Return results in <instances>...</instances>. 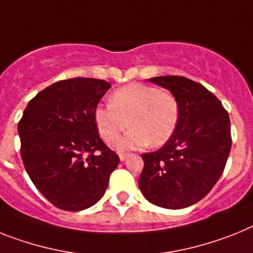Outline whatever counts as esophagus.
Returning a JSON list of instances; mask_svg holds the SVG:
<instances>
[{
  "label": "esophagus",
  "instance_id": "34e87169",
  "mask_svg": "<svg viewBox=\"0 0 253 253\" xmlns=\"http://www.w3.org/2000/svg\"><path fill=\"white\" fill-rule=\"evenodd\" d=\"M119 157H120V160H122V161H124V160H126L129 157V153H120V155H119Z\"/></svg>",
  "mask_w": 253,
  "mask_h": 253
}]
</instances>
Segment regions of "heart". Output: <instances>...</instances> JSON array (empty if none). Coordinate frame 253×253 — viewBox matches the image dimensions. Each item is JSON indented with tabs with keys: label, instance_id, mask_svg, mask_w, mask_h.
Segmentation results:
<instances>
[{
	"label": "heart",
	"instance_id": "1",
	"mask_svg": "<svg viewBox=\"0 0 253 253\" xmlns=\"http://www.w3.org/2000/svg\"><path fill=\"white\" fill-rule=\"evenodd\" d=\"M179 103L168 90L150 84L131 83L114 90L110 105L97 106L94 122L101 137L114 142L124 129L131 126L115 146L131 150L147 146L160 147L169 141L178 128Z\"/></svg>",
	"mask_w": 253,
	"mask_h": 253
}]
</instances>
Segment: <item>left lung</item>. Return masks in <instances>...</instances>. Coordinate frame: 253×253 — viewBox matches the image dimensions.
<instances>
[{
  "label": "left lung",
  "instance_id": "1",
  "mask_svg": "<svg viewBox=\"0 0 253 253\" xmlns=\"http://www.w3.org/2000/svg\"><path fill=\"white\" fill-rule=\"evenodd\" d=\"M150 81L176 97L180 116L169 141L142 155L139 188L156 206L184 209L202 200L225 169L232 148L229 114L215 94L188 78L166 75Z\"/></svg>",
  "mask_w": 253,
  "mask_h": 253
}]
</instances>
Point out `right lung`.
Listing matches in <instances>:
<instances>
[{
    "instance_id": "right-lung-1",
    "label": "right lung",
    "mask_w": 253,
    "mask_h": 253,
    "mask_svg": "<svg viewBox=\"0 0 253 253\" xmlns=\"http://www.w3.org/2000/svg\"><path fill=\"white\" fill-rule=\"evenodd\" d=\"M110 88L93 78L56 82L24 110L18 125L24 166L36 188L57 209L93 206L120 161L94 122V110Z\"/></svg>"
}]
</instances>
